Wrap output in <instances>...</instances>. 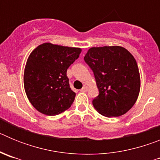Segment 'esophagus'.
<instances>
[{
    "label": "esophagus",
    "instance_id": "obj_1",
    "mask_svg": "<svg viewBox=\"0 0 160 160\" xmlns=\"http://www.w3.org/2000/svg\"><path fill=\"white\" fill-rule=\"evenodd\" d=\"M87 90H88V87H87V86H84V87L81 89V90H80V91H82V92H87Z\"/></svg>",
    "mask_w": 160,
    "mask_h": 160
}]
</instances>
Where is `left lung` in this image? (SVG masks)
Instances as JSON below:
<instances>
[{"label":"left lung","instance_id":"left-lung-1","mask_svg":"<svg viewBox=\"0 0 160 160\" xmlns=\"http://www.w3.org/2000/svg\"><path fill=\"white\" fill-rule=\"evenodd\" d=\"M84 60L94 72L99 90L92 101L94 109L109 118L126 114L140 90V75L133 55L122 46L92 47Z\"/></svg>","mask_w":160,"mask_h":160}]
</instances>
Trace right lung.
<instances>
[{
  "instance_id": "1",
  "label": "right lung",
  "mask_w": 160,
  "mask_h": 160,
  "mask_svg": "<svg viewBox=\"0 0 160 160\" xmlns=\"http://www.w3.org/2000/svg\"><path fill=\"white\" fill-rule=\"evenodd\" d=\"M81 52L80 48L43 43L29 54L24 87L37 111L53 116L70 108L76 94L70 87L66 71Z\"/></svg>"
}]
</instances>
